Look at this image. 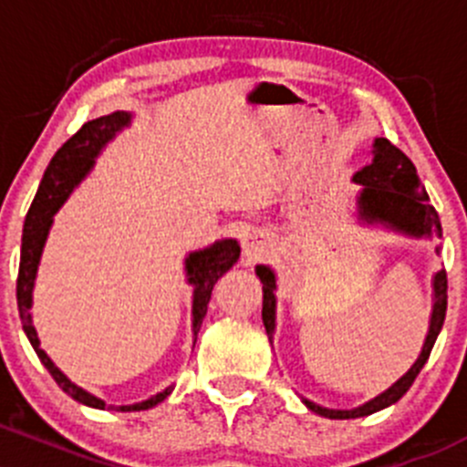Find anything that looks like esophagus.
<instances>
[{
  "mask_svg": "<svg viewBox=\"0 0 467 467\" xmlns=\"http://www.w3.org/2000/svg\"><path fill=\"white\" fill-rule=\"evenodd\" d=\"M263 252H265V247H263V243L258 238H247L244 240V256H247V261H258V258L263 256Z\"/></svg>",
  "mask_w": 467,
  "mask_h": 467,
  "instance_id": "obj_1",
  "label": "esophagus"
}]
</instances>
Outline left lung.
<instances>
[{"label":"left lung","mask_w":467,"mask_h":467,"mask_svg":"<svg viewBox=\"0 0 467 467\" xmlns=\"http://www.w3.org/2000/svg\"><path fill=\"white\" fill-rule=\"evenodd\" d=\"M368 157H371V161L362 171L355 172L353 177L358 184L364 186L362 193H359V213L368 223L378 220V223L396 227L405 234L430 235V238L439 240L443 235L439 213H436V209L427 200L420 177H418L416 166H413L410 157L384 137H379L371 143ZM441 247H436V252ZM256 274L263 283V324H265L267 337L272 341L274 306H276L274 287H276V283H274V272L269 267L258 265ZM445 310H448V272L441 269L434 276V312H431L430 333H427L420 358L416 359V364H413L410 371L398 379L391 389H387V391L379 393L378 398H373L367 405L358 407V410H326V407L304 400L307 410L319 413V416L335 418V420H348V418H362L368 416V413H376L400 400L410 391L413 379L420 373V368L425 367L427 359H430L434 341L439 337L441 328H443Z\"/></svg>","instance_id":"1"}]
</instances>
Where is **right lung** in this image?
Wrapping results in <instances>:
<instances>
[{"label": "right lung", "mask_w": 467, "mask_h": 467, "mask_svg": "<svg viewBox=\"0 0 467 467\" xmlns=\"http://www.w3.org/2000/svg\"><path fill=\"white\" fill-rule=\"evenodd\" d=\"M130 114L126 112H114L108 117L94 119L88 121L78 132L71 139H67L62 143L60 150L56 152L54 160H51L49 168L45 171L42 177V184L37 189L36 200H33L31 209H28L26 220H24V234H22V254H19V272H17V307H19V319H22V328L26 333L28 341L36 348L37 358L45 364L47 371L51 373V378L56 379L57 387L71 396L74 400L83 402V405L94 407V410H114V411H143L150 410V407L160 405L161 400H166L171 396V387L166 391L157 393L155 398L146 402H139V405L130 407H105L103 400H99L91 393L83 391L80 387H76L71 379L62 376L60 368L47 358L45 350L40 348V339H37L36 328H33L31 321V295H33V283H36V272L37 263H40L42 247H45L47 234H49L51 218L62 206V202L67 200V195L74 191V186L83 180L85 172L89 171L91 161L99 155L100 148L105 146V141L114 137L117 130L128 126ZM240 247L235 240H223V243H215L213 247L204 249V252H195L186 258V274H189V283H193V333L198 335L202 319L206 315V306L211 301V292L213 285L218 283V278L227 272L229 267L238 261Z\"/></svg>", "instance_id": "add662e5"}]
</instances>
